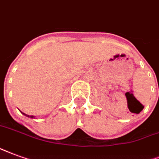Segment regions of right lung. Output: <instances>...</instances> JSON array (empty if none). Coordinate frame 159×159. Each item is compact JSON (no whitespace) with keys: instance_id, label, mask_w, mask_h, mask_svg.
I'll use <instances>...</instances> for the list:
<instances>
[{"instance_id":"add662e5","label":"right lung","mask_w":159,"mask_h":159,"mask_svg":"<svg viewBox=\"0 0 159 159\" xmlns=\"http://www.w3.org/2000/svg\"><path fill=\"white\" fill-rule=\"evenodd\" d=\"M23 113L24 115H25V116L30 117V118H32V119H34V116H33V115H30H30H27V114H25V113Z\"/></svg>"}]
</instances>
